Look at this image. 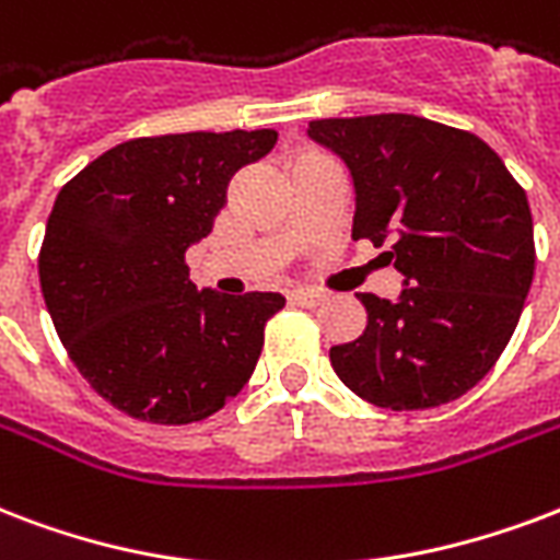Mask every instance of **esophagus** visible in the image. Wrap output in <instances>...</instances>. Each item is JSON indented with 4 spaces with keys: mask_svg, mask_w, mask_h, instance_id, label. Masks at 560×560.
Returning <instances> with one entry per match:
<instances>
[{
    "mask_svg": "<svg viewBox=\"0 0 560 560\" xmlns=\"http://www.w3.org/2000/svg\"><path fill=\"white\" fill-rule=\"evenodd\" d=\"M290 302H293V305H302V308H317V305L326 302V296L317 293V290H296V293H290Z\"/></svg>",
    "mask_w": 560,
    "mask_h": 560,
    "instance_id": "34e87169",
    "label": "esophagus"
}]
</instances>
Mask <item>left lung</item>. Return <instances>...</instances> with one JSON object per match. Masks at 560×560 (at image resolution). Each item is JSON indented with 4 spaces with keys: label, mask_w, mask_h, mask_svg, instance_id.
Instances as JSON below:
<instances>
[{
    "label": "left lung",
    "mask_w": 560,
    "mask_h": 560,
    "mask_svg": "<svg viewBox=\"0 0 560 560\" xmlns=\"http://www.w3.org/2000/svg\"><path fill=\"white\" fill-rule=\"evenodd\" d=\"M352 173V237L405 276L396 302L358 293L364 335L331 347L340 382L387 411L458 399L497 364L535 279L526 190L476 135L413 117L314 119Z\"/></svg>",
    "instance_id": "left-lung-1"
}]
</instances>
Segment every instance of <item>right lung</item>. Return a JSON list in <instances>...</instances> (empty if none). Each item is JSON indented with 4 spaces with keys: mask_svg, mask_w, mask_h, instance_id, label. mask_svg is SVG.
Here are the masks:
<instances>
[{
    "mask_svg": "<svg viewBox=\"0 0 560 560\" xmlns=\"http://www.w3.org/2000/svg\"><path fill=\"white\" fill-rule=\"evenodd\" d=\"M276 140L272 128L126 140L61 187L40 290L72 364L117 411L185 425L249 382L284 296L199 293L185 252L211 234L234 173Z\"/></svg>",
    "mask_w": 560,
    "mask_h": 560,
    "instance_id": "obj_1",
    "label": "right lung"
}]
</instances>
